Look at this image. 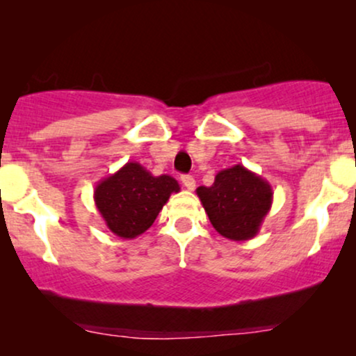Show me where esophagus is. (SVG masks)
<instances>
[{
    "label": "esophagus",
    "mask_w": 356,
    "mask_h": 356,
    "mask_svg": "<svg viewBox=\"0 0 356 356\" xmlns=\"http://www.w3.org/2000/svg\"><path fill=\"white\" fill-rule=\"evenodd\" d=\"M181 181H182L184 187H186V189H189V191H194L195 189V181H194V177H192V175H182Z\"/></svg>",
    "instance_id": "34e87169"
}]
</instances>
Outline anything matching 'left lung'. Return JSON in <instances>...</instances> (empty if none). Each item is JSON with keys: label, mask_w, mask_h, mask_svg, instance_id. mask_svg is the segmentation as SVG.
Masks as SVG:
<instances>
[{"label": "left lung", "mask_w": 356, "mask_h": 356, "mask_svg": "<svg viewBox=\"0 0 356 356\" xmlns=\"http://www.w3.org/2000/svg\"><path fill=\"white\" fill-rule=\"evenodd\" d=\"M195 192L214 229L231 241L254 238L273 204L269 182L241 164L219 170L211 187Z\"/></svg>", "instance_id": "obj_1"}]
</instances>
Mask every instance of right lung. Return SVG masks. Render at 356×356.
<instances>
[{"label":"right lung","instance_id":"right-lung-1","mask_svg":"<svg viewBox=\"0 0 356 356\" xmlns=\"http://www.w3.org/2000/svg\"><path fill=\"white\" fill-rule=\"evenodd\" d=\"M179 191L170 175H152L138 162H127L97 184L93 199L108 229L122 239H134L152 226L170 194Z\"/></svg>","mask_w":356,"mask_h":356}]
</instances>
